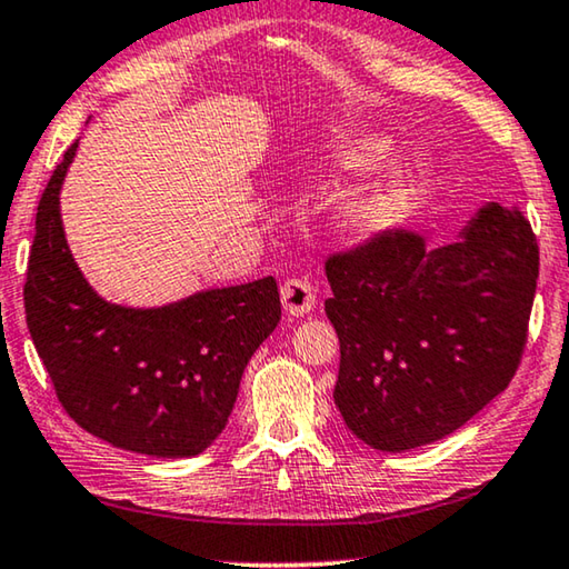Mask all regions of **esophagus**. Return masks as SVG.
I'll list each match as a JSON object with an SVG mask.
<instances>
[{
  "label": "esophagus",
  "instance_id": "obj_1",
  "mask_svg": "<svg viewBox=\"0 0 569 569\" xmlns=\"http://www.w3.org/2000/svg\"><path fill=\"white\" fill-rule=\"evenodd\" d=\"M281 301L286 313H291V317H303V313H309L313 309L317 296H313V288L309 281H303V278H288L281 286Z\"/></svg>",
  "mask_w": 569,
  "mask_h": 569
}]
</instances>
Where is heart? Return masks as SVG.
<instances>
[{
  "label": "heart",
  "instance_id": "obj_1",
  "mask_svg": "<svg viewBox=\"0 0 569 569\" xmlns=\"http://www.w3.org/2000/svg\"><path fill=\"white\" fill-rule=\"evenodd\" d=\"M391 148L393 146L388 138H380V134H366V138H355L350 142H345L337 160L345 171L362 173L383 163ZM419 171H421V160L417 156L403 158L401 163H398L393 171L383 178V181L372 186L370 191L362 193V197H358L352 203H347L345 209L347 230H350L355 237H362V240L391 230V227L398 222V217H401L406 197H409V189L413 178L419 176Z\"/></svg>",
  "mask_w": 569,
  "mask_h": 569
}]
</instances>
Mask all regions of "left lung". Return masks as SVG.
Wrapping results in <instances>:
<instances>
[{"label": "left lung", "instance_id": "8db88e82", "mask_svg": "<svg viewBox=\"0 0 569 569\" xmlns=\"http://www.w3.org/2000/svg\"><path fill=\"white\" fill-rule=\"evenodd\" d=\"M537 278V237L519 209L496 201L442 248L391 230L329 258L325 309L347 429L380 452H406L470 421L519 368Z\"/></svg>", "mask_w": 569, "mask_h": 569}]
</instances>
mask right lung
I'll use <instances>...</instances> for the list:
<instances>
[{"mask_svg": "<svg viewBox=\"0 0 569 569\" xmlns=\"http://www.w3.org/2000/svg\"><path fill=\"white\" fill-rule=\"evenodd\" d=\"M76 148L38 203L24 281L30 337L81 429L127 452L193 457L222 435L244 368L281 321L278 286L268 276L150 309L101 299L63 232L61 186Z\"/></svg>", "mask_w": 569, "mask_h": 569, "instance_id": "1", "label": "right lung"}]
</instances>
